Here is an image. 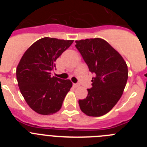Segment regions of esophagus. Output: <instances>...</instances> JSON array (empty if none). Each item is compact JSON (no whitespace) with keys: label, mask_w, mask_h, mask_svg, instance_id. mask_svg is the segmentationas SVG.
<instances>
[{"label":"esophagus","mask_w":147,"mask_h":147,"mask_svg":"<svg viewBox=\"0 0 147 147\" xmlns=\"http://www.w3.org/2000/svg\"><path fill=\"white\" fill-rule=\"evenodd\" d=\"M80 85V83H74V86L75 88H78Z\"/></svg>","instance_id":"1"}]
</instances>
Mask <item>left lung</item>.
<instances>
[{
  "instance_id": "obj_1",
  "label": "left lung",
  "mask_w": 147,
  "mask_h": 147,
  "mask_svg": "<svg viewBox=\"0 0 147 147\" xmlns=\"http://www.w3.org/2000/svg\"><path fill=\"white\" fill-rule=\"evenodd\" d=\"M75 46L94 74L86 98L79 100L80 109L89 116L105 115L121 97L128 79L127 64L117 51L102 39L76 40Z\"/></svg>"
}]
</instances>
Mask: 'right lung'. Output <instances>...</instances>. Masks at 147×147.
<instances>
[{
  "mask_svg": "<svg viewBox=\"0 0 147 147\" xmlns=\"http://www.w3.org/2000/svg\"><path fill=\"white\" fill-rule=\"evenodd\" d=\"M74 40L51 37L40 39L22 57L16 75L21 94L31 108L41 115H51L60 110L72 87L69 80L51 76L55 61Z\"/></svg>",
  "mask_w": 147,
  "mask_h": 147,
  "instance_id": "obj_1",
  "label": "right lung"
}]
</instances>
